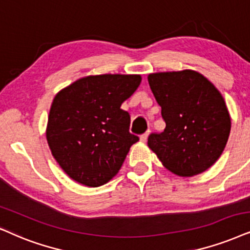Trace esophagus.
<instances>
[{
  "mask_svg": "<svg viewBox=\"0 0 250 250\" xmlns=\"http://www.w3.org/2000/svg\"><path fill=\"white\" fill-rule=\"evenodd\" d=\"M147 136H148V132H145V134L141 135V137H140L141 142H143V143H145V142L147 141Z\"/></svg>",
  "mask_w": 250,
  "mask_h": 250,
  "instance_id": "1",
  "label": "esophagus"
}]
</instances>
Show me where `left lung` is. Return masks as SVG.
Returning a JSON list of instances; mask_svg holds the SVG:
<instances>
[{"mask_svg":"<svg viewBox=\"0 0 250 250\" xmlns=\"http://www.w3.org/2000/svg\"><path fill=\"white\" fill-rule=\"evenodd\" d=\"M147 81L166 123L163 132L148 136L147 146L176 175L205 172L222 156L230 131L222 93L190 69L153 72Z\"/></svg>","mask_w":250,"mask_h":250,"instance_id":"left-lung-1","label":"left lung"}]
</instances>
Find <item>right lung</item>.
I'll use <instances>...</instances> for the list:
<instances>
[{
  "label": "right lung",
  "instance_id": "add662e5",
  "mask_svg": "<svg viewBox=\"0 0 250 250\" xmlns=\"http://www.w3.org/2000/svg\"><path fill=\"white\" fill-rule=\"evenodd\" d=\"M141 75L86 76L56 93L46 138L53 157L74 181L100 187L118 174L137 136L120 108L137 90Z\"/></svg>",
  "mask_w": 250,
  "mask_h": 250
}]
</instances>
